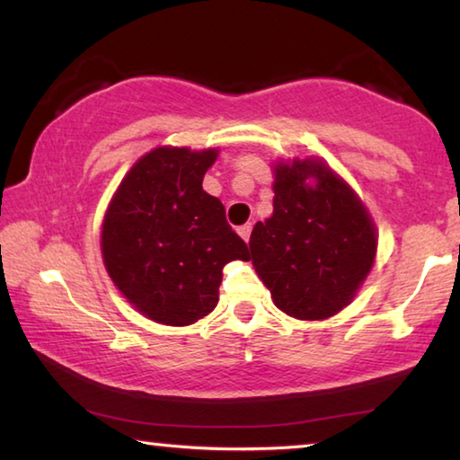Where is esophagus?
Listing matches in <instances>:
<instances>
[{"mask_svg":"<svg viewBox=\"0 0 460 460\" xmlns=\"http://www.w3.org/2000/svg\"><path fill=\"white\" fill-rule=\"evenodd\" d=\"M251 232H252V224H251V222H249V224H244V226H240V228H238V234L243 236V238L246 240V243H249Z\"/></svg>","mask_w":460,"mask_h":460,"instance_id":"obj_1","label":"esophagus"}]
</instances>
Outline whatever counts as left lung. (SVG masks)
<instances>
[{
	"mask_svg": "<svg viewBox=\"0 0 460 460\" xmlns=\"http://www.w3.org/2000/svg\"><path fill=\"white\" fill-rule=\"evenodd\" d=\"M273 214L249 240L254 271L281 313L323 321L356 298L376 259L368 209L321 158L273 166Z\"/></svg>",
	"mask_w": 460,
	"mask_h": 460,
	"instance_id": "8db88e82",
	"label": "left lung"
}]
</instances>
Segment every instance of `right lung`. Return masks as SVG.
Instances as JSON below:
<instances>
[{
	"instance_id": "1",
	"label": "right lung",
	"mask_w": 460,
	"mask_h": 460,
	"mask_svg": "<svg viewBox=\"0 0 460 460\" xmlns=\"http://www.w3.org/2000/svg\"><path fill=\"white\" fill-rule=\"evenodd\" d=\"M217 152L154 147L129 168L104 214L109 278L150 321L185 327L208 316L220 300L224 265L249 259L222 201L201 187Z\"/></svg>"
}]
</instances>
